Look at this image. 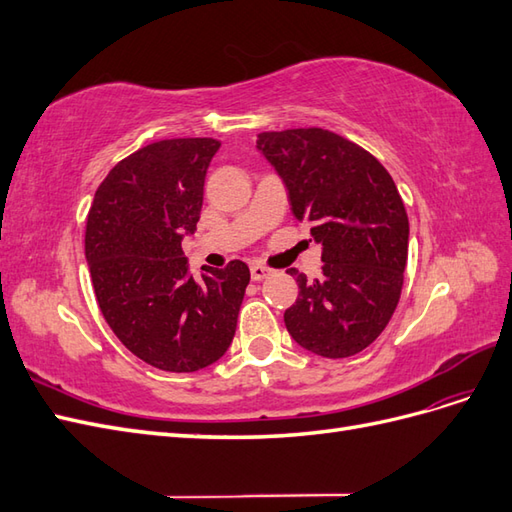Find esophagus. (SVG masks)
<instances>
[{"label":"esophagus","instance_id":"34e87169","mask_svg":"<svg viewBox=\"0 0 512 512\" xmlns=\"http://www.w3.org/2000/svg\"><path fill=\"white\" fill-rule=\"evenodd\" d=\"M250 273H252V280H254V282H260V280H265V277L271 275V269L262 267V265H252V267H250Z\"/></svg>","mask_w":512,"mask_h":512}]
</instances>
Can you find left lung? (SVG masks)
<instances>
[{
    "mask_svg": "<svg viewBox=\"0 0 512 512\" xmlns=\"http://www.w3.org/2000/svg\"><path fill=\"white\" fill-rule=\"evenodd\" d=\"M256 149L288 192L299 222L312 224L322 275L297 277L284 322L301 348L324 359L359 354L389 324L408 262V215L386 168L322 128L262 132Z\"/></svg>",
    "mask_w": 512,
    "mask_h": 512,
    "instance_id": "1",
    "label": "left lung"
}]
</instances>
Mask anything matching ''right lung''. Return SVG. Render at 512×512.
<instances>
[{
  "instance_id": "obj_1",
  "label": "right lung",
  "mask_w": 512,
  "mask_h": 512,
  "mask_svg": "<svg viewBox=\"0 0 512 512\" xmlns=\"http://www.w3.org/2000/svg\"><path fill=\"white\" fill-rule=\"evenodd\" d=\"M213 138H170L121 160L91 203L85 256L100 312L147 365L192 374L222 359L237 331L250 269L190 271L181 250L203 207Z\"/></svg>"
}]
</instances>
